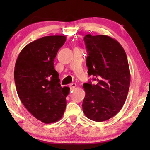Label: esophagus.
<instances>
[{
  "label": "esophagus",
  "instance_id": "1",
  "mask_svg": "<svg viewBox=\"0 0 150 150\" xmlns=\"http://www.w3.org/2000/svg\"><path fill=\"white\" fill-rule=\"evenodd\" d=\"M76 86H77V85H76L75 83H71V84H70V85H69L70 89L71 90V91L73 90L76 87Z\"/></svg>",
  "mask_w": 150,
  "mask_h": 150
}]
</instances>
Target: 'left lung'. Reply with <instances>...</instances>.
<instances>
[{"mask_svg": "<svg viewBox=\"0 0 150 150\" xmlns=\"http://www.w3.org/2000/svg\"><path fill=\"white\" fill-rule=\"evenodd\" d=\"M88 74L91 81L83 84V112L90 120L103 122L120 111L126 100L130 73L126 54L116 40L105 35H86Z\"/></svg>", "mask_w": 150, "mask_h": 150, "instance_id": "left-lung-1", "label": "left lung"}]
</instances>
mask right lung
<instances>
[{
  "label": "right lung",
  "instance_id": "right-lung-1",
  "mask_svg": "<svg viewBox=\"0 0 150 150\" xmlns=\"http://www.w3.org/2000/svg\"><path fill=\"white\" fill-rule=\"evenodd\" d=\"M66 41L63 35H48L30 43L20 52L14 67L18 95L25 107L45 124L59 120L66 107L69 87H62L54 61Z\"/></svg>",
  "mask_w": 150,
  "mask_h": 150
}]
</instances>
